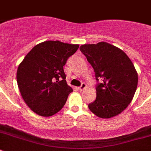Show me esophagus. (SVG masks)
I'll use <instances>...</instances> for the list:
<instances>
[{
  "instance_id": "obj_1",
  "label": "esophagus",
  "mask_w": 151,
  "mask_h": 151,
  "mask_svg": "<svg viewBox=\"0 0 151 151\" xmlns=\"http://www.w3.org/2000/svg\"><path fill=\"white\" fill-rule=\"evenodd\" d=\"M86 87H87V86H86V83H82L81 86L78 88V90H79V91H83V90H85V89L86 88Z\"/></svg>"
}]
</instances>
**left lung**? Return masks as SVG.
<instances>
[{
	"label": "left lung",
	"mask_w": 151,
	"mask_h": 151,
	"mask_svg": "<svg viewBox=\"0 0 151 151\" xmlns=\"http://www.w3.org/2000/svg\"><path fill=\"white\" fill-rule=\"evenodd\" d=\"M82 53L93 67L96 80V98L88 105L96 116L110 119L122 113L134 98L138 84V74L128 55L106 42L84 44Z\"/></svg>",
	"instance_id": "8db88e82"
}]
</instances>
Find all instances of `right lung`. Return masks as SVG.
I'll list each match as a JSON object with an SVG mask.
<instances>
[{
	"instance_id": "add662e5",
	"label": "right lung",
	"mask_w": 151,
	"mask_h": 151,
	"mask_svg": "<svg viewBox=\"0 0 151 151\" xmlns=\"http://www.w3.org/2000/svg\"><path fill=\"white\" fill-rule=\"evenodd\" d=\"M78 44L48 40L36 45L17 71V82L26 105L35 114L50 116L60 111L73 91L66 83L63 66Z\"/></svg>"
}]
</instances>
